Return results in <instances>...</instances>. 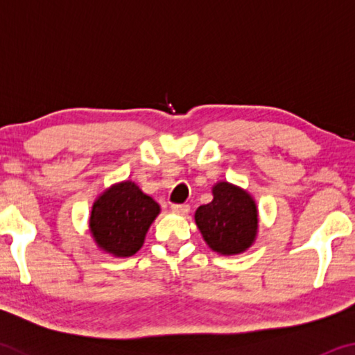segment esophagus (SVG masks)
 <instances>
[{"instance_id": "1", "label": "esophagus", "mask_w": 355, "mask_h": 355, "mask_svg": "<svg viewBox=\"0 0 355 355\" xmlns=\"http://www.w3.org/2000/svg\"><path fill=\"white\" fill-rule=\"evenodd\" d=\"M172 211L175 212V214L186 216L189 214V205H172Z\"/></svg>"}]
</instances>
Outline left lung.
I'll use <instances>...</instances> for the list:
<instances>
[{"instance_id":"left-lung-1","label":"left lung","mask_w":355,"mask_h":355,"mask_svg":"<svg viewBox=\"0 0 355 355\" xmlns=\"http://www.w3.org/2000/svg\"><path fill=\"white\" fill-rule=\"evenodd\" d=\"M212 202L198 206L196 225L206 245L222 256L245 253L259 230V211L247 189L228 182L212 186Z\"/></svg>"}]
</instances>
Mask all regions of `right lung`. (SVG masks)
<instances>
[{
  "label": "right lung",
  "instance_id": "obj_1",
  "mask_svg": "<svg viewBox=\"0 0 355 355\" xmlns=\"http://www.w3.org/2000/svg\"><path fill=\"white\" fill-rule=\"evenodd\" d=\"M159 212L155 200L132 180H125L96 197L89 214V233L104 253L130 257L143 247L147 231Z\"/></svg>",
  "mask_w": 355,
  "mask_h": 355
}]
</instances>
